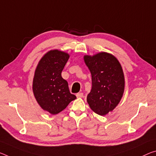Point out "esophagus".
Returning a JSON list of instances; mask_svg holds the SVG:
<instances>
[{"instance_id":"esophagus-1","label":"esophagus","mask_w":156,"mask_h":156,"mask_svg":"<svg viewBox=\"0 0 156 156\" xmlns=\"http://www.w3.org/2000/svg\"><path fill=\"white\" fill-rule=\"evenodd\" d=\"M76 97H77V98H83V93L76 94Z\"/></svg>"}]
</instances>
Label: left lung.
I'll use <instances>...</instances> for the list:
<instances>
[{
	"instance_id": "obj_1",
	"label": "left lung",
	"mask_w": 156,
	"mask_h": 156,
	"mask_svg": "<svg viewBox=\"0 0 156 156\" xmlns=\"http://www.w3.org/2000/svg\"><path fill=\"white\" fill-rule=\"evenodd\" d=\"M84 61L91 74L92 86L87 96L88 104L98 115H107L119 104L124 91L122 66L115 56L105 52L85 55Z\"/></svg>"
}]
</instances>
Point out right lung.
Wrapping results in <instances>:
<instances>
[{
    "instance_id": "obj_1",
    "label": "right lung",
    "mask_w": 156,
    "mask_h": 156,
    "mask_svg": "<svg viewBox=\"0 0 156 156\" xmlns=\"http://www.w3.org/2000/svg\"><path fill=\"white\" fill-rule=\"evenodd\" d=\"M69 55L59 50H51L44 55L35 69L33 91L43 110L56 115L65 110L76 96L70 93L67 81L62 77V71Z\"/></svg>"
}]
</instances>
